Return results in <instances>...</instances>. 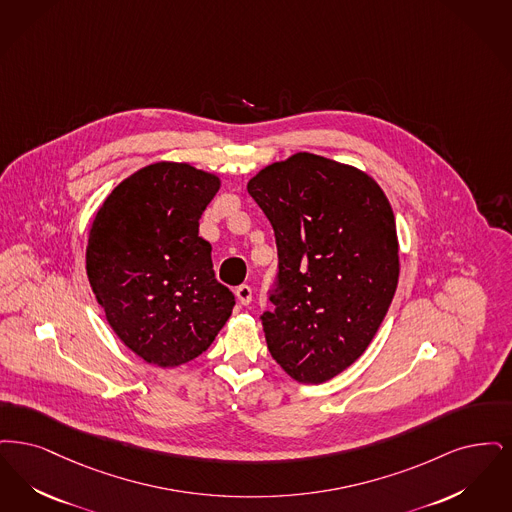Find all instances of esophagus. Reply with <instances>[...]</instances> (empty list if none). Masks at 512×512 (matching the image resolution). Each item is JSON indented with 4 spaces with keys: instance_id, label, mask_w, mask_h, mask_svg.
I'll return each instance as SVG.
<instances>
[{
    "instance_id": "esophagus-1",
    "label": "esophagus",
    "mask_w": 512,
    "mask_h": 512,
    "mask_svg": "<svg viewBox=\"0 0 512 512\" xmlns=\"http://www.w3.org/2000/svg\"><path fill=\"white\" fill-rule=\"evenodd\" d=\"M235 294H237V300H239L243 306H248V304L252 302V289H250L248 285H241V287H237V289H235Z\"/></svg>"
}]
</instances>
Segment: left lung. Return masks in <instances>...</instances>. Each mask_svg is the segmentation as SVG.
Returning <instances> with one entry per match:
<instances>
[{
    "instance_id": "obj_1",
    "label": "left lung",
    "mask_w": 512,
    "mask_h": 512,
    "mask_svg": "<svg viewBox=\"0 0 512 512\" xmlns=\"http://www.w3.org/2000/svg\"><path fill=\"white\" fill-rule=\"evenodd\" d=\"M246 189L279 256L262 315L269 354L302 384L331 380L367 350L398 287L392 206L365 172L312 153L269 164Z\"/></svg>"
}]
</instances>
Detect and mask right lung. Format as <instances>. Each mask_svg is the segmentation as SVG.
Masks as SVG:
<instances>
[{
    "label": "right lung",
    "instance_id": "add662e5",
    "mask_svg": "<svg viewBox=\"0 0 512 512\" xmlns=\"http://www.w3.org/2000/svg\"><path fill=\"white\" fill-rule=\"evenodd\" d=\"M220 178L156 162L112 189L89 229L91 289L116 336L141 359L178 367L214 342L233 312L199 220Z\"/></svg>",
    "mask_w": 512,
    "mask_h": 512
}]
</instances>
